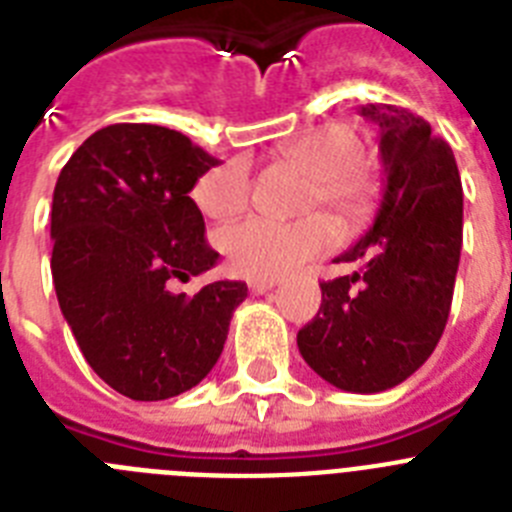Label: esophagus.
<instances>
[{
  "instance_id": "34e87169",
  "label": "esophagus",
  "mask_w": 512,
  "mask_h": 512,
  "mask_svg": "<svg viewBox=\"0 0 512 512\" xmlns=\"http://www.w3.org/2000/svg\"><path fill=\"white\" fill-rule=\"evenodd\" d=\"M277 284H279L277 279H266V277L248 279V289H251L253 295H266V292H271Z\"/></svg>"
}]
</instances>
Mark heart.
<instances>
[{
  "label": "heart",
  "instance_id": "1",
  "mask_svg": "<svg viewBox=\"0 0 512 512\" xmlns=\"http://www.w3.org/2000/svg\"><path fill=\"white\" fill-rule=\"evenodd\" d=\"M364 143L346 122H325L320 128L287 140L277 158L289 169L307 176L302 210L323 205L341 225H359L379 197V176L366 161ZM251 200V174L246 161H228L194 184V202L212 220L241 215ZM336 241V228L315 212L295 223H274L251 217L225 230L223 251L230 264L246 277H284L307 261L318 259Z\"/></svg>",
  "mask_w": 512,
  "mask_h": 512
}]
</instances>
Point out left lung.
Returning <instances> with one entry per match:
<instances>
[{
  "mask_svg": "<svg viewBox=\"0 0 512 512\" xmlns=\"http://www.w3.org/2000/svg\"><path fill=\"white\" fill-rule=\"evenodd\" d=\"M379 128L384 194L374 223L320 284L318 315L297 333L302 359L338 390L374 395L418 372L449 320L461 256L464 194L454 151L392 104H364Z\"/></svg>",
  "mask_w": 512,
  "mask_h": 512,
  "instance_id": "1",
  "label": "left lung"
}]
</instances>
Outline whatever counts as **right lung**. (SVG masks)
Here are the masks:
<instances>
[{
    "label": "right lung",
    "instance_id": "obj_1",
    "mask_svg": "<svg viewBox=\"0 0 512 512\" xmlns=\"http://www.w3.org/2000/svg\"><path fill=\"white\" fill-rule=\"evenodd\" d=\"M217 164L176 130L120 122L89 135L53 189L58 305L89 366L130 400H169L200 384L248 295L228 279L194 297L169 292L171 279L217 264L189 197Z\"/></svg>",
    "mask_w": 512,
    "mask_h": 512
}]
</instances>
